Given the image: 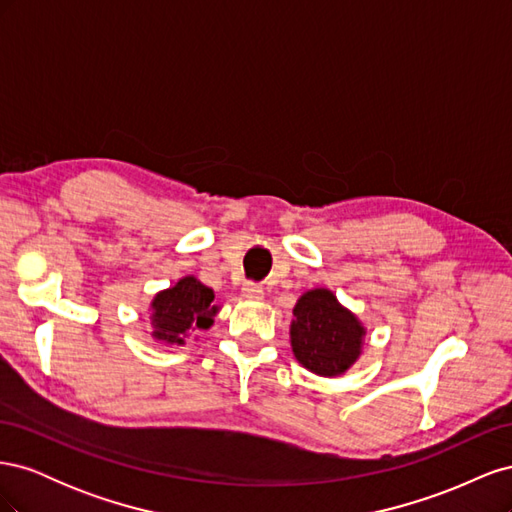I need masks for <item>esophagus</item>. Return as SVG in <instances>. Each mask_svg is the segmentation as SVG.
Wrapping results in <instances>:
<instances>
[{
    "instance_id": "1",
    "label": "esophagus",
    "mask_w": 512,
    "mask_h": 512,
    "mask_svg": "<svg viewBox=\"0 0 512 512\" xmlns=\"http://www.w3.org/2000/svg\"><path fill=\"white\" fill-rule=\"evenodd\" d=\"M262 294H265V290H262L260 284H254V282H247L243 286V297L250 299V301H258L262 299Z\"/></svg>"
}]
</instances>
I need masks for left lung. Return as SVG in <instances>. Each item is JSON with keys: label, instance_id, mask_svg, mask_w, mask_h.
Instances as JSON below:
<instances>
[{"label": "left lung", "instance_id": "1", "mask_svg": "<svg viewBox=\"0 0 512 512\" xmlns=\"http://www.w3.org/2000/svg\"><path fill=\"white\" fill-rule=\"evenodd\" d=\"M292 314L290 344L305 369L333 378L344 374L361 356L365 327L331 290H307Z\"/></svg>", "mask_w": 512, "mask_h": 512}]
</instances>
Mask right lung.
<instances>
[{
    "label": "right lung",
    "instance_id": "right-lung-1",
    "mask_svg": "<svg viewBox=\"0 0 512 512\" xmlns=\"http://www.w3.org/2000/svg\"><path fill=\"white\" fill-rule=\"evenodd\" d=\"M213 299V290L194 275L181 277L175 286L158 292L151 301L153 339L168 346H183L190 331L209 329L220 309Z\"/></svg>",
    "mask_w": 512,
    "mask_h": 512
}]
</instances>
